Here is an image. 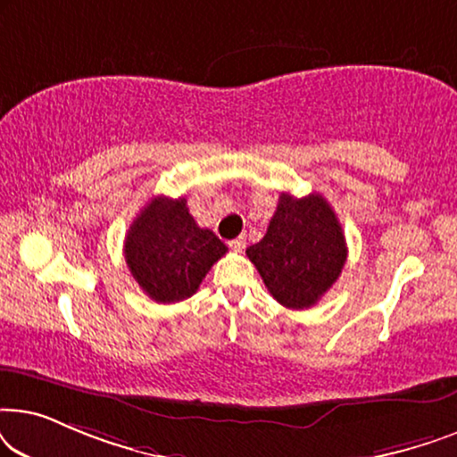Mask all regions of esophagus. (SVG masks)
Segmentation results:
<instances>
[{"instance_id": "34e87169", "label": "esophagus", "mask_w": 457, "mask_h": 457, "mask_svg": "<svg viewBox=\"0 0 457 457\" xmlns=\"http://www.w3.org/2000/svg\"><path fill=\"white\" fill-rule=\"evenodd\" d=\"M228 247L233 249V252H243V249H245V237H237V239L228 241Z\"/></svg>"}]
</instances>
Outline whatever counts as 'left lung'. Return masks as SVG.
I'll list each match as a JSON object with an SVG mask.
<instances>
[{"mask_svg": "<svg viewBox=\"0 0 457 457\" xmlns=\"http://www.w3.org/2000/svg\"><path fill=\"white\" fill-rule=\"evenodd\" d=\"M270 295L291 310L318 303L345 266V235L320 193H280L264 239L247 247Z\"/></svg>", "mask_w": 457, "mask_h": 457, "instance_id": "8db88e82", "label": "left lung"}]
</instances>
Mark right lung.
Segmentation results:
<instances>
[{
  "instance_id": "1",
  "label": "right lung",
  "mask_w": 457,
  "mask_h": 457,
  "mask_svg": "<svg viewBox=\"0 0 457 457\" xmlns=\"http://www.w3.org/2000/svg\"><path fill=\"white\" fill-rule=\"evenodd\" d=\"M227 249L210 228L197 227L185 197H154L124 239L130 274L158 303L191 297Z\"/></svg>"
}]
</instances>
